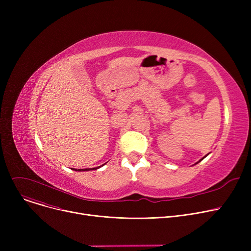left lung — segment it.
<instances>
[{
  "mask_svg": "<svg viewBox=\"0 0 251 251\" xmlns=\"http://www.w3.org/2000/svg\"><path fill=\"white\" fill-rule=\"evenodd\" d=\"M207 155H208V153H207V154H205V155H204V156H203V157H202V159H201V160H200V161H199V162H197V163H195V165H196V164H199V163H200V162H201V161H202V160H203V159H204V157H205V156H207Z\"/></svg>",
  "mask_w": 251,
  "mask_h": 251,
  "instance_id": "8db88e82",
  "label": "left lung"
}]
</instances>
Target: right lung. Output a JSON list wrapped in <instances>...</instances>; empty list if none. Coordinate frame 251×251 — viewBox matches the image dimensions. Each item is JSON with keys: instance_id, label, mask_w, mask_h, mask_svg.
Masks as SVG:
<instances>
[{"instance_id": "obj_1", "label": "right lung", "mask_w": 251, "mask_h": 251, "mask_svg": "<svg viewBox=\"0 0 251 251\" xmlns=\"http://www.w3.org/2000/svg\"><path fill=\"white\" fill-rule=\"evenodd\" d=\"M104 165V164H103ZM103 165H101V166H103ZM101 166H100V167H96V168H90V169H74L75 171H79V172H83V171H91V170H97V169H99V168H100Z\"/></svg>"}]
</instances>
